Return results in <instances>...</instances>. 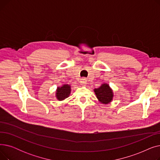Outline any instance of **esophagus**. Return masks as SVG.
I'll list each match as a JSON object with an SVG mask.
<instances>
[{"label":"esophagus","instance_id":"obj_1","mask_svg":"<svg viewBox=\"0 0 160 160\" xmlns=\"http://www.w3.org/2000/svg\"><path fill=\"white\" fill-rule=\"evenodd\" d=\"M80 84L82 85V86H85L86 83H87V80L86 79V78H82L81 80H80Z\"/></svg>","mask_w":160,"mask_h":160}]
</instances>
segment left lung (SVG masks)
Here are the masks:
<instances>
[{
    "label": "left lung",
    "mask_w": 160,
    "mask_h": 160,
    "mask_svg": "<svg viewBox=\"0 0 160 160\" xmlns=\"http://www.w3.org/2000/svg\"><path fill=\"white\" fill-rule=\"evenodd\" d=\"M94 92L98 101L103 104L110 103L113 98V92L109 84L104 83L98 88L94 89Z\"/></svg>",
    "instance_id": "8db88e82"
}]
</instances>
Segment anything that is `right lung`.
<instances>
[{
  "label": "right lung",
  "mask_w": 160,
  "mask_h": 160,
  "mask_svg": "<svg viewBox=\"0 0 160 160\" xmlns=\"http://www.w3.org/2000/svg\"><path fill=\"white\" fill-rule=\"evenodd\" d=\"M71 86L69 84H63L61 87H58L56 91V98L62 101L67 97H69L71 94Z\"/></svg>",
  "instance_id": "obj_1"
}]
</instances>
